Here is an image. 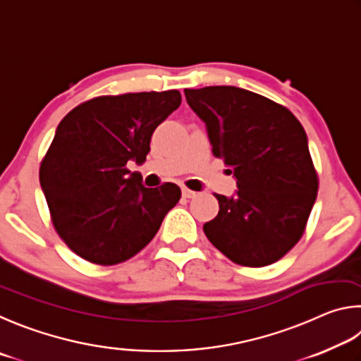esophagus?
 <instances>
[{
	"label": "esophagus",
	"instance_id": "esophagus-1",
	"mask_svg": "<svg viewBox=\"0 0 361 361\" xmlns=\"http://www.w3.org/2000/svg\"><path fill=\"white\" fill-rule=\"evenodd\" d=\"M182 197L190 200V198H195V197H197V193H195L193 190H188V188H182Z\"/></svg>",
	"mask_w": 361,
	"mask_h": 361
}]
</instances>
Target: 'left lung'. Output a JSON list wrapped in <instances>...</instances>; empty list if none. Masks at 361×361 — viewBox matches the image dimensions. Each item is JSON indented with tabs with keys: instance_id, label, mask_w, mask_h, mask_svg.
<instances>
[{
	"instance_id": "8db88e82",
	"label": "left lung",
	"mask_w": 361,
	"mask_h": 361,
	"mask_svg": "<svg viewBox=\"0 0 361 361\" xmlns=\"http://www.w3.org/2000/svg\"><path fill=\"white\" fill-rule=\"evenodd\" d=\"M185 98L238 185L230 198L216 195L219 214L204 235L243 267L281 260L301 239L317 198L305 128L286 106L244 88H185Z\"/></svg>"
}]
</instances>
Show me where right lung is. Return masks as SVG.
Wrapping results in <instances>:
<instances>
[{
  "mask_svg": "<svg viewBox=\"0 0 361 361\" xmlns=\"http://www.w3.org/2000/svg\"><path fill=\"white\" fill-rule=\"evenodd\" d=\"M180 101L177 90L98 97L61 120L39 182L54 228L74 254L111 267L154 239L180 188L144 187L126 164L145 161L155 128Z\"/></svg>",
  "mask_w": 361,
  "mask_h": 361,
  "instance_id": "obj_1",
  "label": "right lung"
}]
</instances>
